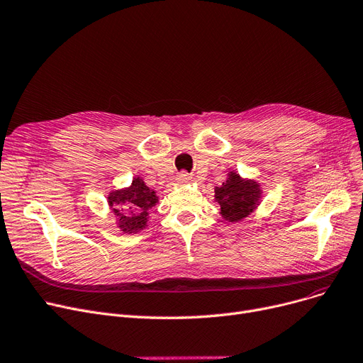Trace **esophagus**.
Wrapping results in <instances>:
<instances>
[{"label":"esophagus","mask_w":363,"mask_h":363,"mask_svg":"<svg viewBox=\"0 0 363 363\" xmlns=\"http://www.w3.org/2000/svg\"><path fill=\"white\" fill-rule=\"evenodd\" d=\"M190 174L189 173H186V172H182L179 176H177V180L180 182V183H187V182H190Z\"/></svg>","instance_id":"esophagus-1"}]
</instances>
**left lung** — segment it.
<instances>
[{"label":"left lung","mask_w":363,"mask_h":363,"mask_svg":"<svg viewBox=\"0 0 363 363\" xmlns=\"http://www.w3.org/2000/svg\"><path fill=\"white\" fill-rule=\"evenodd\" d=\"M261 189L257 182L243 180L238 173H230L227 180L216 187V201L221 206V216L230 223H238L250 216L259 205Z\"/></svg>","instance_id":"obj_1"}]
</instances>
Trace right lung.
<instances>
[{
	"label": "right lung",
	"instance_id": "obj_1",
	"mask_svg": "<svg viewBox=\"0 0 363 363\" xmlns=\"http://www.w3.org/2000/svg\"><path fill=\"white\" fill-rule=\"evenodd\" d=\"M157 202L155 190L149 189L140 177H135L130 187L114 190L108 195V203L124 233H138L145 228L149 209Z\"/></svg>",
	"mask_w": 363,
	"mask_h": 363
}]
</instances>
